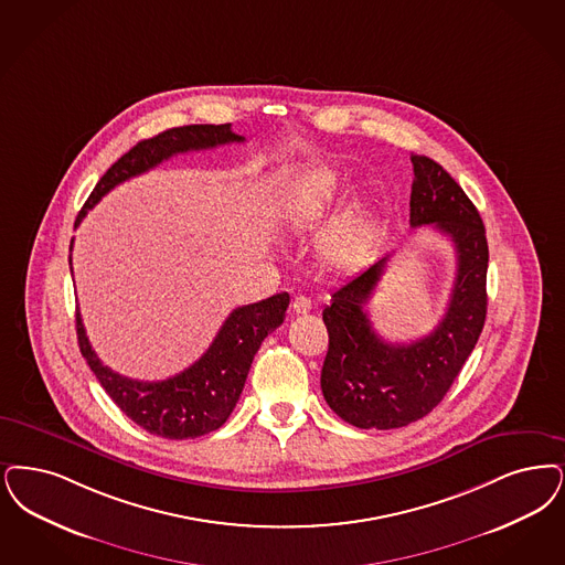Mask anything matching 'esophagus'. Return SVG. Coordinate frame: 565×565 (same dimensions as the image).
<instances>
[{"label": "esophagus", "mask_w": 565, "mask_h": 565, "mask_svg": "<svg viewBox=\"0 0 565 565\" xmlns=\"http://www.w3.org/2000/svg\"><path fill=\"white\" fill-rule=\"evenodd\" d=\"M311 300L307 298V296H296L292 300V311L296 316H305V313H309L311 311Z\"/></svg>", "instance_id": "34e87169"}]
</instances>
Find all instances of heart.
I'll return each mask as SVG.
<instances>
[{
    "mask_svg": "<svg viewBox=\"0 0 565 565\" xmlns=\"http://www.w3.org/2000/svg\"><path fill=\"white\" fill-rule=\"evenodd\" d=\"M342 174L332 168H313L296 177L284 193L281 212L294 231H317L326 225L342 195ZM381 223L372 212H360L334 226L319 246L326 265L334 269H360L376 248Z\"/></svg>",
    "mask_w": 565,
    "mask_h": 565,
    "instance_id": "obj_1",
    "label": "heart"
}]
</instances>
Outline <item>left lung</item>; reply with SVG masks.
<instances>
[{
    "mask_svg": "<svg viewBox=\"0 0 565 565\" xmlns=\"http://www.w3.org/2000/svg\"><path fill=\"white\" fill-rule=\"evenodd\" d=\"M412 166L409 225H430L450 237L456 279L439 326L412 342L381 339L365 313L388 254L332 294L323 309L330 344L321 391L358 429H399L427 416L469 360L488 311V239L477 207L437 161L412 156Z\"/></svg>",
    "mask_w": 565,
    "mask_h": 565,
    "instance_id": "left-lung-1",
    "label": "left lung"
}]
</instances>
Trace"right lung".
<instances>
[{"mask_svg": "<svg viewBox=\"0 0 565 565\" xmlns=\"http://www.w3.org/2000/svg\"><path fill=\"white\" fill-rule=\"evenodd\" d=\"M226 142H244V136L231 132V124L182 126L136 142L96 182L88 202L77 214L75 226L119 182L138 177L177 153L214 149ZM288 305L290 294L281 292L254 305L237 307L226 317L216 339L198 362L181 374L158 383H142L117 374L94 353L79 313H75V328L79 351L94 376L130 420L166 439H193L225 425L244 391L256 351L263 340L284 323Z\"/></svg>", "mask_w": 565, "mask_h": 565, "instance_id": "1", "label": "right lung"}]
</instances>
